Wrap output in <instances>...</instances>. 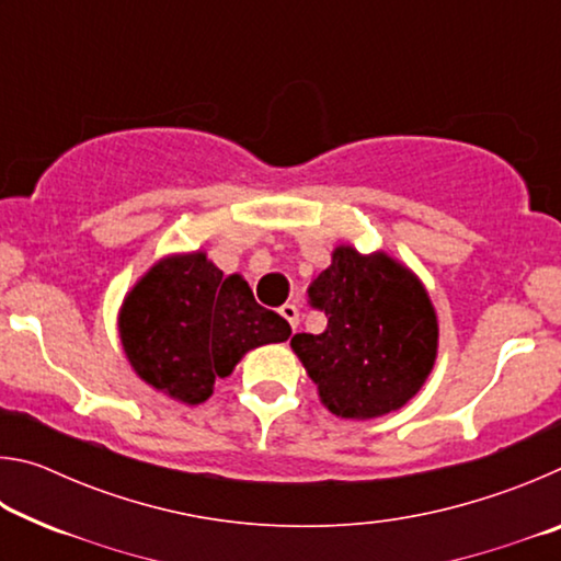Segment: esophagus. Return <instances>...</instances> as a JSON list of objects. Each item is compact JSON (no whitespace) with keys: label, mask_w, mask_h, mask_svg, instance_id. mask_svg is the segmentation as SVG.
<instances>
[{"label":"esophagus","mask_w":561,"mask_h":561,"mask_svg":"<svg viewBox=\"0 0 561 561\" xmlns=\"http://www.w3.org/2000/svg\"><path fill=\"white\" fill-rule=\"evenodd\" d=\"M279 314L289 321V327L297 331L299 327V309L294 307V304H284V307H279Z\"/></svg>","instance_id":"34e87169"}]
</instances>
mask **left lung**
<instances>
[{
  "label": "left lung",
  "mask_w": 561,
  "mask_h": 561,
  "mask_svg": "<svg viewBox=\"0 0 561 561\" xmlns=\"http://www.w3.org/2000/svg\"><path fill=\"white\" fill-rule=\"evenodd\" d=\"M309 304L329 324L321 334H294L291 348L331 413L366 421L421 391L438 356V317L405 264L339 244L311 282Z\"/></svg>",
  "instance_id": "obj_1"
}]
</instances>
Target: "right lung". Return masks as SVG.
<instances>
[{
  "label": "right lung",
  "mask_w": 561,
  "mask_h": 561,
  "mask_svg": "<svg viewBox=\"0 0 561 561\" xmlns=\"http://www.w3.org/2000/svg\"><path fill=\"white\" fill-rule=\"evenodd\" d=\"M126 358L148 386L197 405L247 351L287 341L291 327L260 307L240 274H225L203 250L170 254L136 282L118 311Z\"/></svg>",
  "instance_id": "obj_1"
}]
</instances>
